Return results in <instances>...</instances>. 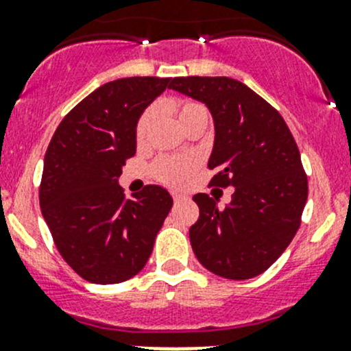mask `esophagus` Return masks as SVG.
<instances>
[{"label":"esophagus","mask_w":351,"mask_h":351,"mask_svg":"<svg viewBox=\"0 0 351 351\" xmlns=\"http://www.w3.org/2000/svg\"><path fill=\"white\" fill-rule=\"evenodd\" d=\"M182 199H183V195H182V194H173V201H175V202L182 201Z\"/></svg>","instance_id":"esophagus-1"}]
</instances>
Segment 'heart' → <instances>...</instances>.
<instances>
[{
  "instance_id": "obj_1",
  "label": "heart",
  "mask_w": 351,
  "mask_h": 351,
  "mask_svg": "<svg viewBox=\"0 0 351 351\" xmlns=\"http://www.w3.org/2000/svg\"><path fill=\"white\" fill-rule=\"evenodd\" d=\"M173 110H175L180 126H182L185 131L197 126H202V128L208 126L209 112L202 104H197V101H191V100L176 101L175 106H173ZM156 116H157L156 106H150L149 109L140 116L138 123H136V130H135V138L136 142H138V145H143V143L149 140L150 128H152ZM195 169H197V159H195V157L162 156L159 157V159L154 160L150 173H152V176L157 180V182L165 183V185L183 186L186 182H189V178L194 175Z\"/></svg>"
}]
</instances>
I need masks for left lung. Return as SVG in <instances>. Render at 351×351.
I'll use <instances>...</instances> for the list:
<instances>
[{"instance_id":"obj_1","label":"left lung","mask_w":351,"mask_h":351,"mask_svg":"<svg viewBox=\"0 0 351 351\" xmlns=\"http://www.w3.org/2000/svg\"><path fill=\"white\" fill-rule=\"evenodd\" d=\"M169 88L208 106L215 121L211 185L234 186L223 209L208 194L194 195L192 250L213 274L253 279L291 244L308 197L293 133L279 110L232 77H175Z\"/></svg>"}]
</instances>
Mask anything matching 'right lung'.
<instances>
[{
	"instance_id": "1",
	"label": "right lung",
	"mask_w": 351,
	"mask_h": 351,
	"mask_svg": "<svg viewBox=\"0 0 351 351\" xmlns=\"http://www.w3.org/2000/svg\"><path fill=\"white\" fill-rule=\"evenodd\" d=\"M171 77H123L97 88L58 124L45 154L39 206L58 253L93 284L135 277L173 206L162 186L126 199L117 185L135 130Z\"/></svg>"
}]
</instances>
